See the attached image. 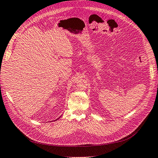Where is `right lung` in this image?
Segmentation results:
<instances>
[{
  "instance_id": "right-lung-1",
  "label": "right lung",
  "mask_w": 158,
  "mask_h": 158,
  "mask_svg": "<svg viewBox=\"0 0 158 158\" xmlns=\"http://www.w3.org/2000/svg\"><path fill=\"white\" fill-rule=\"evenodd\" d=\"M59 118H58V119H59ZM57 119H56V120H55V121H56V120H57Z\"/></svg>"
}]
</instances>
